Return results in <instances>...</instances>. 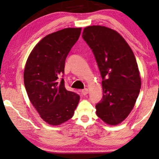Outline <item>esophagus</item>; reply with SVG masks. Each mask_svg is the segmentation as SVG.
<instances>
[{
  "label": "esophagus",
  "mask_w": 159,
  "mask_h": 159,
  "mask_svg": "<svg viewBox=\"0 0 159 159\" xmlns=\"http://www.w3.org/2000/svg\"><path fill=\"white\" fill-rule=\"evenodd\" d=\"M81 93H82V94L86 95L87 93H89V89H84V90L81 91Z\"/></svg>",
  "instance_id": "1"
}]
</instances>
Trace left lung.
Wrapping results in <instances>:
<instances>
[{
  "instance_id": "1",
  "label": "left lung",
  "mask_w": 159,
  "mask_h": 159,
  "mask_svg": "<svg viewBox=\"0 0 159 159\" xmlns=\"http://www.w3.org/2000/svg\"><path fill=\"white\" fill-rule=\"evenodd\" d=\"M82 37L92 50L102 79L104 94L96 112L107 124H119L130 113L141 87L135 55L124 38L106 26H87Z\"/></svg>"
}]
</instances>
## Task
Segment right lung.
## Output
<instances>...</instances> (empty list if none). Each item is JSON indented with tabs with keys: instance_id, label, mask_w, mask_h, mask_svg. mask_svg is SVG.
<instances>
[{
	"instance_id": "right-lung-1",
	"label": "right lung",
	"mask_w": 159,
	"mask_h": 159,
	"mask_svg": "<svg viewBox=\"0 0 159 159\" xmlns=\"http://www.w3.org/2000/svg\"><path fill=\"white\" fill-rule=\"evenodd\" d=\"M81 28H66L47 35L37 43L26 61L24 86L31 103L42 119L59 125L73 116L80 97L66 90L65 63L78 41Z\"/></svg>"
}]
</instances>
